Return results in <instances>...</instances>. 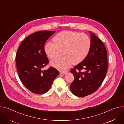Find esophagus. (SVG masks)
<instances>
[{"mask_svg":"<svg viewBox=\"0 0 124 124\" xmlns=\"http://www.w3.org/2000/svg\"><path fill=\"white\" fill-rule=\"evenodd\" d=\"M67 73H68L67 72H60V73L62 75H66L67 74Z\"/></svg>","mask_w":124,"mask_h":124,"instance_id":"obj_1","label":"esophagus"}]
</instances>
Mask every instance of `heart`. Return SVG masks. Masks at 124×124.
<instances>
[{
	"label": "heart",
	"instance_id": "obj_1",
	"mask_svg": "<svg viewBox=\"0 0 124 124\" xmlns=\"http://www.w3.org/2000/svg\"><path fill=\"white\" fill-rule=\"evenodd\" d=\"M53 40L54 43H46L45 52L53 59L60 57L63 51L64 57L51 62V66L61 71H65L73 63L78 64L84 60L91 47V40L87 35L72 31L59 32Z\"/></svg>",
	"mask_w": 124,
	"mask_h": 124
}]
</instances>
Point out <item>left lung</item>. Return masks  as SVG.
Wrapping results in <instances>:
<instances>
[{"mask_svg":"<svg viewBox=\"0 0 124 124\" xmlns=\"http://www.w3.org/2000/svg\"><path fill=\"white\" fill-rule=\"evenodd\" d=\"M91 47L87 57L70 70L74 80L70 85L72 93L85 97L95 92L102 83L108 70L107 49L101 40L89 31ZM77 70V72L76 70ZM83 70L84 72L80 71Z\"/></svg>","mask_w":124,"mask_h":124,"instance_id":"left-lung-1","label":"left lung"}]
</instances>
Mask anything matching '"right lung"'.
Here are the masks:
<instances>
[{
    "instance_id": "obj_1",
    "label": "right lung",
    "mask_w": 124,
    "mask_h": 124,
    "mask_svg": "<svg viewBox=\"0 0 124 124\" xmlns=\"http://www.w3.org/2000/svg\"><path fill=\"white\" fill-rule=\"evenodd\" d=\"M55 32L45 30L32 34L24 39L17 50L16 63L19 77L24 86L33 93L47 92L59 75L58 70L51 67L42 70L48 63L45 44Z\"/></svg>"
}]
</instances>
